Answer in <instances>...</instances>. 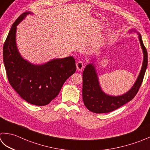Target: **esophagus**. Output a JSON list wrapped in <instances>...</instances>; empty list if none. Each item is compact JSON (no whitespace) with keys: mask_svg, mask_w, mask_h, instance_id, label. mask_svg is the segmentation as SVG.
<instances>
[{"mask_svg":"<svg viewBox=\"0 0 150 150\" xmlns=\"http://www.w3.org/2000/svg\"><path fill=\"white\" fill-rule=\"evenodd\" d=\"M76 66H77V69L78 71H82L84 67V64L83 62L81 61H78L77 63H76Z\"/></svg>","mask_w":150,"mask_h":150,"instance_id":"esophagus-1","label":"esophagus"}]
</instances>
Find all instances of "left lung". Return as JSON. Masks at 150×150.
Segmentation results:
<instances>
[{
    "mask_svg": "<svg viewBox=\"0 0 150 150\" xmlns=\"http://www.w3.org/2000/svg\"><path fill=\"white\" fill-rule=\"evenodd\" d=\"M129 31L137 32L144 54L142 66L137 81L131 88L124 94L118 96L108 95L102 90L99 84L95 64L93 62L88 64L83 73V99L84 105L91 112L101 114L116 110L131 101L141 86L148 66V52L139 32L134 29Z\"/></svg>",
    "mask_w": 150,
    "mask_h": 150,
    "instance_id": "obj_1",
    "label": "left lung"
}]
</instances>
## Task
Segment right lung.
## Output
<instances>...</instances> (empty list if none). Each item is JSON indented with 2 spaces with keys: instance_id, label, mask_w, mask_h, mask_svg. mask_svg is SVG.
Here are the masks:
<instances>
[{
  "instance_id": "obj_1",
  "label": "right lung",
  "mask_w": 150,
  "mask_h": 150,
  "mask_svg": "<svg viewBox=\"0 0 150 150\" xmlns=\"http://www.w3.org/2000/svg\"><path fill=\"white\" fill-rule=\"evenodd\" d=\"M26 11L16 19L3 46V60L10 85L21 98L37 106L49 104L59 93L64 83L76 71L73 57L54 58L43 64H34L24 59L16 44L17 26Z\"/></svg>"
}]
</instances>
